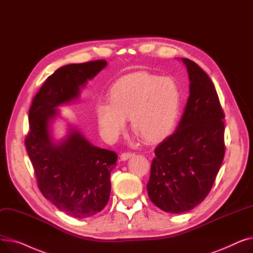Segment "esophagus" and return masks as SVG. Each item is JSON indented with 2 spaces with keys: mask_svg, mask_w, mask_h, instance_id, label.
Returning <instances> with one entry per match:
<instances>
[{
  "mask_svg": "<svg viewBox=\"0 0 253 253\" xmlns=\"http://www.w3.org/2000/svg\"><path fill=\"white\" fill-rule=\"evenodd\" d=\"M135 156V153H132V152H124L122 153L121 155V160L125 161V160H128V159H130L131 157H134Z\"/></svg>",
  "mask_w": 253,
  "mask_h": 253,
  "instance_id": "34e87169",
  "label": "esophagus"
}]
</instances>
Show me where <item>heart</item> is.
<instances>
[{
    "label": "heart",
    "mask_w": 253,
    "mask_h": 253,
    "mask_svg": "<svg viewBox=\"0 0 253 253\" xmlns=\"http://www.w3.org/2000/svg\"><path fill=\"white\" fill-rule=\"evenodd\" d=\"M179 91L169 78L141 72L127 76L110 90V103L96 105L102 137L115 141L130 120L131 128L145 142L164 138L174 127L179 111Z\"/></svg>",
    "instance_id": "heart-1"
}]
</instances>
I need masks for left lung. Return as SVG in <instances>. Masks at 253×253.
<instances>
[{"mask_svg":"<svg viewBox=\"0 0 253 253\" xmlns=\"http://www.w3.org/2000/svg\"><path fill=\"white\" fill-rule=\"evenodd\" d=\"M190 96L177 129L158 144L147 185L151 201L171 213L192 210L204 201L222 163L224 113L208 75L182 58Z\"/></svg>","mask_w":253,"mask_h":253,"instance_id":"1","label":"left lung"}]
</instances>
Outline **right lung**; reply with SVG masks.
Segmentation results:
<instances>
[{"label": "right lung", "mask_w": 253, "mask_h": 253, "mask_svg": "<svg viewBox=\"0 0 253 253\" xmlns=\"http://www.w3.org/2000/svg\"><path fill=\"white\" fill-rule=\"evenodd\" d=\"M106 63L98 59L62 66L47 78L29 112L30 131L24 144L38 188L58 209L76 218L94 215L108 203L118 155L94 147L75 130L61 143L53 144L49 121L57 115L56 106L76 98L80 88Z\"/></svg>", "instance_id": "1"}]
</instances>
